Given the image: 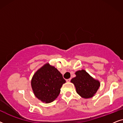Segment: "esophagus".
I'll use <instances>...</instances> for the list:
<instances>
[{
    "instance_id": "1",
    "label": "esophagus",
    "mask_w": 123,
    "mask_h": 123,
    "mask_svg": "<svg viewBox=\"0 0 123 123\" xmlns=\"http://www.w3.org/2000/svg\"><path fill=\"white\" fill-rule=\"evenodd\" d=\"M71 80V79H66V81L67 82H69Z\"/></svg>"
}]
</instances>
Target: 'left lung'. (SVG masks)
Returning <instances> with one entry per match:
<instances>
[{
	"label": "left lung",
	"instance_id": "left-lung-1",
	"mask_svg": "<svg viewBox=\"0 0 123 123\" xmlns=\"http://www.w3.org/2000/svg\"><path fill=\"white\" fill-rule=\"evenodd\" d=\"M75 75L76 76L72 79L71 82L74 84L77 93L84 98L93 97L100 86L99 81L84 70L77 71Z\"/></svg>",
	"mask_w": 123,
	"mask_h": 123
}]
</instances>
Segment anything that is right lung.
Instances as JSON below:
<instances>
[{
	"mask_svg": "<svg viewBox=\"0 0 123 123\" xmlns=\"http://www.w3.org/2000/svg\"><path fill=\"white\" fill-rule=\"evenodd\" d=\"M65 82L60 72L47 63L34 74L31 84L35 97L48 104L57 98Z\"/></svg>",
	"mask_w": 123,
	"mask_h": 123,
	"instance_id": "add662e5",
	"label": "right lung"
}]
</instances>
